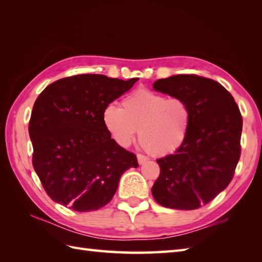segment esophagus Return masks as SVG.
Listing matches in <instances>:
<instances>
[{
    "mask_svg": "<svg viewBox=\"0 0 262 262\" xmlns=\"http://www.w3.org/2000/svg\"><path fill=\"white\" fill-rule=\"evenodd\" d=\"M137 160H138V163L143 164V163H145L146 161H148V158H146L145 155H143V154H137Z\"/></svg>",
    "mask_w": 262,
    "mask_h": 262,
    "instance_id": "esophagus-1",
    "label": "esophagus"
}]
</instances>
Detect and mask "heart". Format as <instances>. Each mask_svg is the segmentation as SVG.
Segmentation results:
<instances>
[{
	"label": "heart",
	"mask_w": 262,
	"mask_h": 262,
	"mask_svg": "<svg viewBox=\"0 0 262 262\" xmlns=\"http://www.w3.org/2000/svg\"><path fill=\"white\" fill-rule=\"evenodd\" d=\"M102 120L120 146L129 145L138 130L140 142L149 154L165 157L185 143L191 125V110L183 99L138 89L121 100V107L108 104Z\"/></svg>",
	"instance_id": "1"
}]
</instances>
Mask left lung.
<instances>
[{
  "label": "left lung",
  "instance_id": "left-lung-1",
  "mask_svg": "<svg viewBox=\"0 0 262 262\" xmlns=\"http://www.w3.org/2000/svg\"><path fill=\"white\" fill-rule=\"evenodd\" d=\"M157 91L183 99L191 125L182 146L158 159L152 187L157 203L191 210L211 202L230 185L241 155L242 116L226 89L207 77L180 74L154 82Z\"/></svg>",
  "mask_w": 262,
  "mask_h": 262
}]
</instances>
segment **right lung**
I'll list each match as a JSON object with an SVG mask.
<instances>
[{
  "mask_svg": "<svg viewBox=\"0 0 262 262\" xmlns=\"http://www.w3.org/2000/svg\"><path fill=\"white\" fill-rule=\"evenodd\" d=\"M137 80L80 74L39 94L29 120L32 165L54 202L97 210L113 199L122 173L137 168L136 155L111 138L102 120L104 108Z\"/></svg>",
  "mask_w": 262,
  "mask_h": 262,
  "instance_id": "1",
  "label": "right lung"
}]
</instances>
